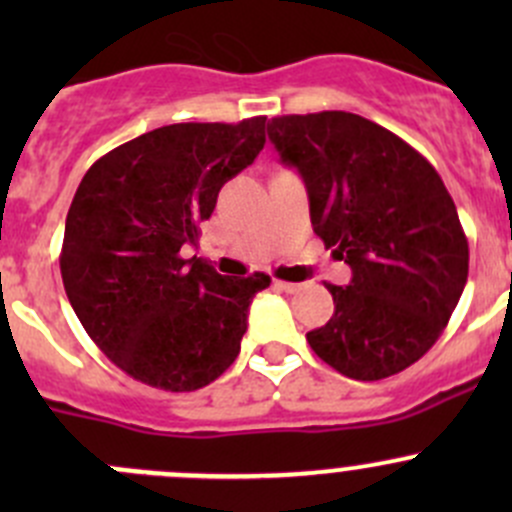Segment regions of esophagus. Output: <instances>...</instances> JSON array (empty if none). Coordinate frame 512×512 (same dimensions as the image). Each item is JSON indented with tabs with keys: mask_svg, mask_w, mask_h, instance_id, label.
Here are the masks:
<instances>
[{
	"mask_svg": "<svg viewBox=\"0 0 512 512\" xmlns=\"http://www.w3.org/2000/svg\"><path fill=\"white\" fill-rule=\"evenodd\" d=\"M275 287L282 289V292H287V294H294L302 289V285H294V282H282V280H275Z\"/></svg>",
	"mask_w": 512,
	"mask_h": 512,
	"instance_id": "1",
	"label": "esophagus"
}]
</instances>
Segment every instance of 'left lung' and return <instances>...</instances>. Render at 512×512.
I'll return each mask as SVG.
<instances>
[{"label":"left lung","instance_id":"obj_1","mask_svg":"<svg viewBox=\"0 0 512 512\" xmlns=\"http://www.w3.org/2000/svg\"><path fill=\"white\" fill-rule=\"evenodd\" d=\"M282 163L307 185L312 227L352 267L327 285L334 314L312 352L356 381L394 376L446 329L468 280V240L431 163L379 123L347 111L267 123Z\"/></svg>","mask_w":512,"mask_h":512}]
</instances>
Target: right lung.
Masks as SVG:
<instances>
[{"label": "right lung", "mask_w": 512, "mask_h": 512, "mask_svg": "<svg viewBox=\"0 0 512 512\" xmlns=\"http://www.w3.org/2000/svg\"><path fill=\"white\" fill-rule=\"evenodd\" d=\"M265 121L143 133L98 158L71 200L59 255L66 297L96 347L153 389H203L230 369L247 307L270 287L265 272L225 277L183 257L220 188L265 148Z\"/></svg>", "instance_id": "right-lung-1"}]
</instances>
